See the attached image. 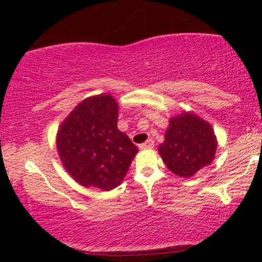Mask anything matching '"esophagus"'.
I'll use <instances>...</instances> for the list:
<instances>
[{
    "mask_svg": "<svg viewBox=\"0 0 262 262\" xmlns=\"http://www.w3.org/2000/svg\"><path fill=\"white\" fill-rule=\"evenodd\" d=\"M153 146H155V142H153L152 139H148L147 142H144L143 144H141L139 148H142V149H146V148H153Z\"/></svg>",
    "mask_w": 262,
    "mask_h": 262,
    "instance_id": "esophagus-1",
    "label": "esophagus"
}]
</instances>
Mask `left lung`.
<instances>
[{"label":"left lung","mask_w":262,"mask_h":262,"mask_svg":"<svg viewBox=\"0 0 262 262\" xmlns=\"http://www.w3.org/2000/svg\"><path fill=\"white\" fill-rule=\"evenodd\" d=\"M216 147L213 126L195 113L182 110L168 119L158 153L171 172L190 179L213 162Z\"/></svg>","instance_id":"8db88e82"}]
</instances>
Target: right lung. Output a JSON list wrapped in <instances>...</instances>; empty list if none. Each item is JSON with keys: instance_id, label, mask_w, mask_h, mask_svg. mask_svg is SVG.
Returning <instances> with one entry per match:
<instances>
[{"instance_id": "obj_1", "label": "right lung", "mask_w": 262, "mask_h": 262, "mask_svg": "<svg viewBox=\"0 0 262 262\" xmlns=\"http://www.w3.org/2000/svg\"><path fill=\"white\" fill-rule=\"evenodd\" d=\"M119 104L114 96L86 97L64 118L55 143L64 170L77 184L110 191L121 184L138 153L118 129Z\"/></svg>"}]
</instances>
